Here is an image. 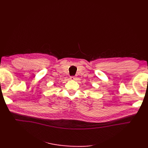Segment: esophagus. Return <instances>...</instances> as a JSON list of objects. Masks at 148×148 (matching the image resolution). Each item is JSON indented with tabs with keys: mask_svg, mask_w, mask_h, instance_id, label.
<instances>
[{
	"mask_svg": "<svg viewBox=\"0 0 148 148\" xmlns=\"http://www.w3.org/2000/svg\"><path fill=\"white\" fill-rule=\"evenodd\" d=\"M70 80H72V81H75V80H76V79H77V78L76 77H71L70 78Z\"/></svg>",
	"mask_w": 148,
	"mask_h": 148,
	"instance_id": "obj_1",
	"label": "esophagus"
}]
</instances>
